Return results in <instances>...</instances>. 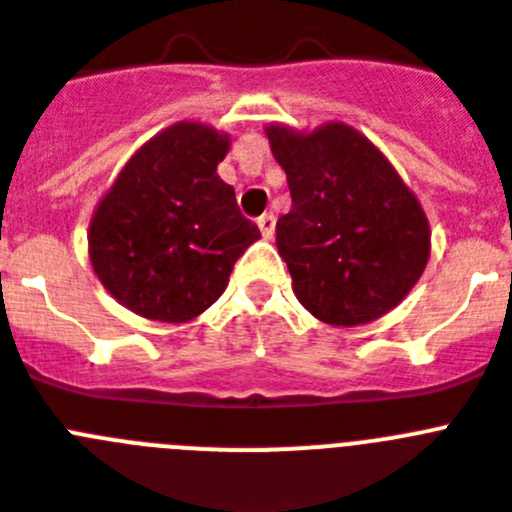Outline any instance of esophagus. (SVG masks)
<instances>
[{
    "instance_id": "1",
    "label": "esophagus",
    "mask_w": 512,
    "mask_h": 512,
    "mask_svg": "<svg viewBox=\"0 0 512 512\" xmlns=\"http://www.w3.org/2000/svg\"><path fill=\"white\" fill-rule=\"evenodd\" d=\"M257 226H260V234L265 239H273V234H276V216L273 213H263V216L257 218Z\"/></svg>"
}]
</instances>
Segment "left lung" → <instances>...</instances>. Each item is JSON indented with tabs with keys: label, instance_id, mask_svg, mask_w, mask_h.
<instances>
[{
	"label": "left lung",
	"instance_id": "8db88e82",
	"mask_svg": "<svg viewBox=\"0 0 512 512\" xmlns=\"http://www.w3.org/2000/svg\"><path fill=\"white\" fill-rule=\"evenodd\" d=\"M291 192L276 223L296 299L317 320L354 328L403 302L429 260V223L393 163L341 122L265 130Z\"/></svg>",
	"mask_w": 512,
	"mask_h": 512
}]
</instances>
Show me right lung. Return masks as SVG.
I'll return each instance as SVG.
<instances>
[{
	"label": "right lung",
	"mask_w": 512,
	"mask_h": 512,
	"mask_svg": "<svg viewBox=\"0 0 512 512\" xmlns=\"http://www.w3.org/2000/svg\"><path fill=\"white\" fill-rule=\"evenodd\" d=\"M229 135L179 122L158 132L119 171L90 218L98 281L135 315L187 322L216 302L260 229L239 213L216 174Z\"/></svg>",
	"instance_id": "right-lung-1"
}]
</instances>
